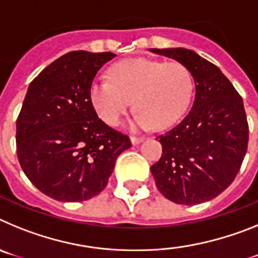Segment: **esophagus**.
Listing matches in <instances>:
<instances>
[{"mask_svg":"<svg viewBox=\"0 0 258 258\" xmlns=\"http://www.w3.org/2000/svg\"><path fill=\"white\" fill-rule=\"evenodd\" d=\"M131 141H132V143H133V145H140V143L143 141V138H142V137H134V136H132L131 137Z\"/></svg>","mask_w":258,"mask_h":258,"instance_id":"1","label":"esophagus"}]
</instances>
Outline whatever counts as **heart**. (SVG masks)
Masks as SVG:
<instances>
[{
    "label": "heart",
    "instance_id": "obj_1",
    "mask_svg": "<svg viewBox=\"0 0 258 258\" xmlns=\"http://www.w3.org/2000/svg\"><path fill=\"white\" fill-rule=\"evenodd\" d=\"M194 77L186 66L137 58L120 61L109 80L97 77L89 98L102 121L117 126L134 101V125L164 129L174 124L190 106Z\"/></svg>",
    "mask_w": 258,
    "mask_h": 258
}]
</instances>
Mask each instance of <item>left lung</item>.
Returning a JSON list of instances; mask_svg holds the SVG:
<instances>
[{"mask_svg": "<svg viewBox=\"0 0 258 258\" xmlns=\"http://www.w3.org/2000/svg\"><path fill=\"white\" fill-rule=\"evenodd\" d=\"M190 70L197 94L179 124L157 137L160 160L151 166L156 187L170 202H208L235 179L249 138L243 99L217 66L187 49H151Z\"/></svg>", "mask_w": 258, "mask_h": 258, "instance_id": "8db88e82", "label": "left lung"}]
</instances>
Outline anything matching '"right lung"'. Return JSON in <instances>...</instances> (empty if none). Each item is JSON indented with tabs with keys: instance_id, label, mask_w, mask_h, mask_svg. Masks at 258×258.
I'll list each match as a JSON object with an SVG mask.
<instances>
[{
	"instance_id": "obj_1",
	"label": "right lung",
	"mask_w": 258,
	"mask_h": 258,
	"mask_svg": "<svg viewBox=\"0 0 258 258\" xmlns=\"http://www.w3.org/2000/svg\"><path fill=\"white\" fill-rule=\"evenodd\" d=\"M112 52L79 50L47 66L31 84L17 118V155L24 174L47 197L84 202L107 186L126 134L98 117L89 98Z\"/></svg>"
}]
</instances>
